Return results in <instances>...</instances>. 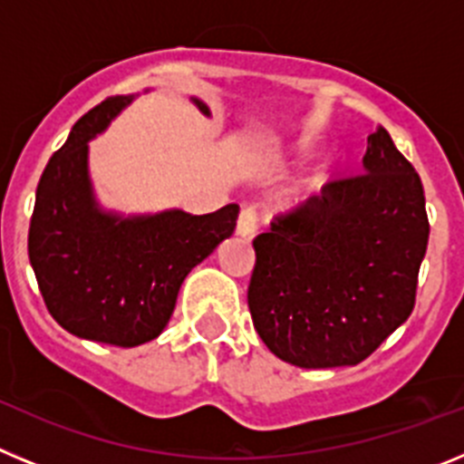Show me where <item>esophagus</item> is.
Returning a JSON list of instances; mask_svg holds the SVG:
<instances>
[{"label":"esophagus","instance_id":"34e87169","mask_svg":"<svg viewBox=\"0 0 464 464\" xmlns=\"http://www.w3.org/2000/svg\"><path fill=\"white\" fill-rule=\"evenodd\" d=\"M257 229V211L253 207L241 208L239 213V223H237V232L241 237H253Z\"/></svg>","mask_w":464,"mask_h":464}]
</instances>
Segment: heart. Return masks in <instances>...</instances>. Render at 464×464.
<instances>
[{
	"mask_svg": "<svg viewBox=\"0 0 464 464\" xmlns=\"http://www.w3.org/2000/svg\"><path fill=\"white\" fill-rule=\"evenodd\" d=\"M288 153L290 155H299V153H302V146H299V143H295L293 149H288ZM318 188H321V179H318V176H306L304 181L299 183V195L309 197V195H314Z\"/></svg>",
	"mask_w": 464,
	"mask_h": 464,
	"instance_id": "obj_1",
	"label": "heart"
}]
</instances>
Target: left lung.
Listing matches in <instances>:
<instances>
[{"mask_svg": "<svg viewBox=\"0 0 464 464\" xmlns=\"http://www.w3.org/2000/svg\"><path fill=\"white\" fill-rule=\"evenodd\" d=\"M430 223L423 183L383 127L362 174L323 188L253 241V325L283 362H362L411 315Z\"/></svg>", "mask_w": 464, "mask_h": 464, "instance_id": "8db88e82", "label": "left lung"}]
</instances>
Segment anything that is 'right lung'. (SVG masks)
<instances>
[{
	"instance_id": "right-lung-1",
	"label": "right lung",
	"mask_w": 464,
	"mask_h": 464,
	"mask_svg": "<svg viewBox=\"0 0 464 464\" xmlns=\"http://www.w3.org/2000/svg\"><path fill=\"white\" fill-rule=\"evenodd\" d=\"M134 94L109 97L72 127L36 186L30 223L32 269L48 311L67 332L132 348L165 330L181 283L232 237L239 207L192 216L181 208L122 216L94 197L88 153ZM192 104L211 116L197 97Z\"/></svg>"
}]
</instances>
